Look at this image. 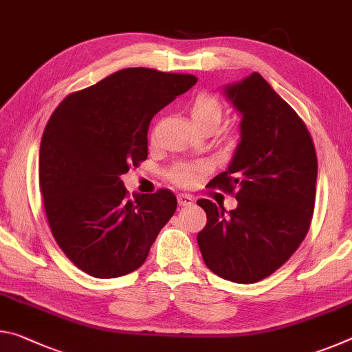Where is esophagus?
<instances>
[{"label":"esophagus","instance_id":"1","mask_svg":"<svg viewBox=\"0 0 352 352\" xmlns=\"http://www.w3.org/2000/svg\"><path fill=\"white\" fill-rule=\"evenodd\" d=\"M177 199H178V204H180V206H190L194 204V197L189 194H178Z\"/></svg>","mask_w":352,"mask_h":352}]
</instances>
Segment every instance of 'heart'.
<instances>
[{
	"instance_id": "b5f03b06",
	"label": "heart",
	"mask_w": 352,
	"mask_h": 352,
	"mask_svg": "<svg viewBox=\"0 0 352 352\" xmlns=\"http://www.w3.org/2000/svg\"><path fill=\"white\" fill-rule=\"evenodd\" d=\"M190 119L197 129L204 127H219L223 118V104L217 96L210 93H201L192 100L189 109ZM206 163H184L178 164L170 172L172 182L180 186H194L205 172L208 170Z\"/></svg>"
}]
</instances>
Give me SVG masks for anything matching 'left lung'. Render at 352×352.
Masks as SVG:
<instances>
[{
	"label": "left lung",
	"mask_w": 352,
	"mask_h": 352,
	"mask_svg": "<svg viewBox=\"0 0 352 352\" xmlns=\"http://www.w3.org/2000/svg\"><path fill=\"white\" fill-rule=\"evenodd\" d=\"M241 113V140L228 169L210 184L233 192L226 212L211 200L197 234L208 269L239 284L258 283L278 270L305 239L315 205L317 155L305 122L259 73L223 87Z\"/></svg>",
	"instance_id": "obj_1"
}]
</instances>
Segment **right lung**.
<instances>
[{"mask_svg": "<svg viewBox=\"0 0 352 352\" xmlns=\"http://www.w3.org/2000/svg\"><path fill=\"white\" fill-rule=\"evenodd\" d=\"M194 76L126 68L65 98L47 121L38 177L50 228L82 272L118 278L144 264L177 210L168 189L130 197L121 175L147 158L152 118Z\"/></svg>", "mask_w": 352, "mask_h": 352, "instance_id": "1", "label": "right lung"}]
</instances>
